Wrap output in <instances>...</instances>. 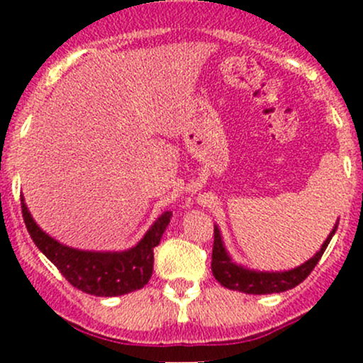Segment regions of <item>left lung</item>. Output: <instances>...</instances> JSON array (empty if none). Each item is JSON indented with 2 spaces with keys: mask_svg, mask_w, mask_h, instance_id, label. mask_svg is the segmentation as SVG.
Returning a JSON list of instances; mask_svg holds the SVG:
<instances>
[{
  "mask_svg": "<svg viewBox=\"0 0 363 363\" xmlns=\"http://www.w3.org/2000/svg\"><path fill=\"white\" fill-rule=\"evenodd\" d=\"M335 230H337V223H335L334 230L327 240L323 242L321 250L316 252L311 259H307L302 265L295 267L291 270H284V272H258V270L246 269L242 265H237L232 262L228 252L225 250V244L221 240V233H219L218 226H214V247H212V263L211 269L214 274L216 281L221 283V286L228 288V290L242 291V294L250 295H269V294H281V291L291 290V288L298 286L316 267L320 258L323 256L327 250L328 242L334 237Z\"/></svg>",
  "mask_w": 363,
  "mask_h": 363,
  "instance_id": "1",
  "label": "left lung"
}]
</instances>
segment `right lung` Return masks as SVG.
Instances as JSON below:
<instances>
[{
	"instance_id": "right-lung-1",
	"label": "right lung",
	"mask_w": 363,
	"mask_h": 363,
	"mask_svg": "<svg viewBox=\"0 0 363 363\" xmlns=\"http://www.w3.org/2000/svg\"><path fill=\"white\" fill-rule=\"evenodd\" d=\"M23 203V218L33 242L57 267L77 290L96 296H117L140 290L149 283L155 265V247L170 223L172 212H163L135 247L121 252L80 251L60 244L35 223Z\"/></svg>"
}]
</instances>
